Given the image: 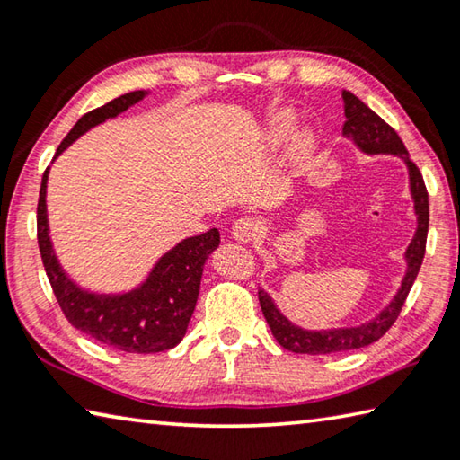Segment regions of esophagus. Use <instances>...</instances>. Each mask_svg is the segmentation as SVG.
Here are the masks:
<instances>
[{
  "label": "esophagus",
  "instance_id": "obj_1",
  "mask_svg": "<svg viewBox=\"0 0 460 460\" xmlns=\"http://www.w3.org/2000/svg\"><path fill=\"white\" fill-rule=\"evenodd\" d=\"M231 233L233 239L239 241V243H252L255 235H258V225H255L253 219H249V217H241V219L233 223Z\"/></svg>",
  "mask_w": 460,
  "mask_h": 460
}]
</instances>
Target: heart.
Masks as SVG:
<instances>
[{
    "label": "heart",
    "mask_w": 460,
    "mask_h": 460,
    "mask_svg": "<svg viewBox=\"0 0 460 460\" xmlns=\"http://www.w3.org/2000/svg\"><path fill=\"white\" fill-rule=\"evenodd\" d=\"M294 129V115L290 111H279L276 113L274 118L268 121V139L271 146H279L284 144L288 137H290ZM308 139L306 137H300L298 142V154H306L308 152Z\"/></svg>",
    "instance_id": "heart-1"
}]
</instances>
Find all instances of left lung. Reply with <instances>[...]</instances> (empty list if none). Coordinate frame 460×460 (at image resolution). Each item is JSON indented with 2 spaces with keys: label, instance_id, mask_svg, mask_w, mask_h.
I'll return each instance as SVG.
<instances>
[{
  "label": "left lung",
  "instance_id": "1",
  "mask_svg": "<svg viewBox=\"0 0 460 460\" xmlns=\"http://www.w3.org/2000/svg\"><path fill=\"white\" fill-rule=\"evenodd\" d=\"M342 103H345V126H342V137L351 139L363 154L377 155L389 154L398 155L408 168L410 178V194L414 200L416 213V233L411 237L410 245L403 253L406 258V274L402 278V284L394 298L387 302L385 308L381 310L367 323L355 326H341V329H321L310 331L288 321L282 310L276 306V302L266 290H260V305L261 313L274 334L276 341L284 349L292 353H306V355H332L342 351H353V349L367 347L371 342L384 337L389 326L395 323L400 310L406 302L411 290V284L420 271L426 252V237H428V192L424 186V178L420 174L418 166L410 160L406 146L400 136L379 118L376 111L363 103L359 97H355L351 91H342Z\"/></svg>",
  "mask_w": 460,
  "mask_h": 460
}]
</instances>
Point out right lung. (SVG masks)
Instances as JSON below:
<instances>
[{"mask_svg":"<svg viewBox=\"0 0 460 460\" xmlns=\"http://www.w3.org/2000/svg\"><path fill=\"white\" fill-rule=\"evenodd\" d=\"M147 95H150V91H131L83 115L75 123L71 134L62 139L57 154H54V160L75 139H79L99 123L118 118ZM49 172L50 168H46L40 199H38V245H40L46 276L50 279L54 296H57L68 323L75 329L89 334L91 339L118 349V351L146 355L162 353L176 347L186 334L194 306H197L205 263L208 255L221 243L219 231L211 229L202 235L178 241L172 249H168L154 263L144 282H139L131 290L93 292L89 288L76 284L66 274V270L60 266L57 252H54L49 208H46Z\"/></svg>","mask_w":460,"mask_h":460,"instance_id":"obj_1","label":"right lung"}]
</instances>
